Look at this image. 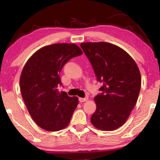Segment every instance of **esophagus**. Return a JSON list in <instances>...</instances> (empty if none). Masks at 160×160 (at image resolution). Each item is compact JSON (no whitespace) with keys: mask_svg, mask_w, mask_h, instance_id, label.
<instances>
[{"mask_svg":"<svg viewBox=\"0 0 160 160\" xmlns=\"http://www.w3.org/2000/svg\"><path fill=\"white\" fill-rule=\"evenodd\" d=\"M88 100V97H85V98H79V101L80 102H86Z\"/></svg>","mask_w":160,"mask_h":160,"instance_id":"esophagus-1","label":"esophagus"}]
</instances>
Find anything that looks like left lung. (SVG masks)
<instances>
[{
	"label": "left lung",
	"instance_id": "obj_1",
	"mask_svg": "<svg viewBox=\"0 0 160 160\" xmlns=\"http://www.w3.org/2000/svg\"><path fill=\"white\" fill-rule=\"evenodd\" d=\"M93 68L97 80L103 85L94 97L97 109L91 123L103 131H113L124 124L138 97L141 76L129 54L107 42L80 44Z\"/></svg>",
	"mask_w": 160,
	"mask_h": 160
}]
</instances>
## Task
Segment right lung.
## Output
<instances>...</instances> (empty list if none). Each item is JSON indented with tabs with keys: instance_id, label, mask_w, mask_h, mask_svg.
Segmentation results:
<instances>
[{
	"instance_id": "right-lung-1",
	"label": "right lung",
	"mask_w": 160,
	"mask_h": 160,
	"mask_svg": "<svg viewBox=\"0 0 160 160\" xmlns=\"http://www.w3.org/2000/svg\"><path fill=\"white\" fill-rule=\"evenodd\" d=\"M82 54L74 44L47 46L32 55L22 72L20 85L29 114L40 128L58 131L68 125L78 104L77 97L60 92L61 70L70 59Z\"/></svg>"
}]
</instances>
